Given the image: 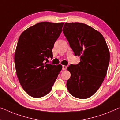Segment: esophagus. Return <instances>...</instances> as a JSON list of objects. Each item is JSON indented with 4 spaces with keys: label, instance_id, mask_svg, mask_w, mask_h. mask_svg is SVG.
<instances>
[{
    "label": "esophagus",
    "instance_id": "esophagus-1",
    "mask_svg": "<svg viewBox=\"0 0 120 120\" xmlns=\"http://www.w3.org/2000/svg\"><path fill=\"white\" fill-rule=\"evenodd\" d=\"M67 66H65V65H63L62 66V69H63V70H66V69H67Z\"/></svg>",
    "mask_w": 120,
    "mask_h": 120
}]
</instances>
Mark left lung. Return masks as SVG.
Instances as JSON below:
<instances>
[{
  "label": "left lung",
  "instance_id": "left-lung-1",
  "mask_svg": "<svg viewBox=\"0 0 120 120\" xmlns=\"http://www.w3.org/2000/svg\"><path fill=\"white\" fill-rule=\"evenodd\" d=\"M64 34L75 56L80 62L67 68L71 78L67 81L69 93L76 98L87 99L97 91L106 75L110 54L102 35L83 23L66 22Z\"/></svg>",
  "mask_w": 120,
  "mask_h": 120
}]
</instances>
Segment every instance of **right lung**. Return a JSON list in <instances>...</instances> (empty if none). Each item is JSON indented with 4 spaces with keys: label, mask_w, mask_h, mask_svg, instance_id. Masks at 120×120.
Masks as SVG:
<instances>
[{
    "label": "right lung",
    "mask_w": 120,
    "mask_h": 120,
    "mask_svg": "<svg viewBox=\"0 0 120 120\" xmlns=\"http://www.w3.org/2000/svg\"><path fill=\"white\" fill-rule=\"evenodd\" d=\"M64 23L41 22L21 33L14 55L15 70L21 87L29 95L38 98L51 90L61 65L45 62L52 58V49L62 32Z\"/></svg>",
    "instance_id": "obj_1"
}]
</instances>
